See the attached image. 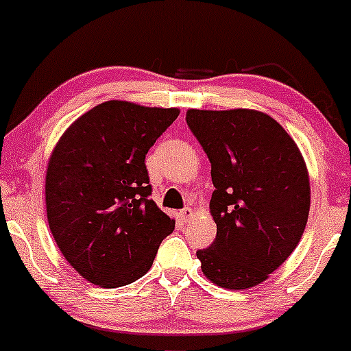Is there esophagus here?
<instances>
[{
  "mask_svg": "<svg viewBox=\"0 0 351 351\" xmlns=\"http://www.w3.org/2000/svg\"><path fill=\"white\" fill-rule=\"evenodd\" d=\"M192 215H193V210L190 207H185L183 208V210H180V221H183V222H189L190 219H192Z\"/></svg>",
  "mask_w": 351,
  "mask_h": 351,
  "instance_id": "34e87169",
  "label": "esophagus"
}]
</instances>
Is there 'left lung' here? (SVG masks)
Returning a JSON list of instances; mask_svg holds the SVG:
<instances>
[{"label":"left lung","mask_w":351,"mask_h":351,"mask_svg":"<svg viewBox=\"0 0 351 351\" xmlns=\"http://www.w3.org/2000/svg\"><path fill=\"white\" fill-rule=\"evenodd\" d=\"M186 123L210 161V214L217 236L197 251L222 289L260 285L290 256L306 229L311 183L287 130L258 110H197Z\"/></svg>","instance_id":"1"}]
</instances>
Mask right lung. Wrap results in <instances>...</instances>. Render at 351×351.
Returning a JSON list of instances; mask_svg holds the SVG:
<instances>
[{
    "mask_svg": "<svg viewBox=\"0 0 351 351\" xmlns=\"http://www.w3.org/2000/svg\"><path fill=\"white\" fill-rule=\"evenodd\" d=\"M178 115V108L110 100L74 120L56 144L45 175L49 228L90 284L136 282L175 229L149 197L144 159Z\"/></svg>",
    "mask_w": 351,
    "mask_h": 351,
    "instance_id": "add662e5",
    "label": "right lung"
}]
</instances>
